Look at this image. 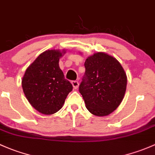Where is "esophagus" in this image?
<instances>
[{"instance_id":"esophagus-1","label":"esophagus","mask_w":155,"mask_h":155,"mask_svg":"<svg viewBox=\"0 0 155 155\" xmlns=\"http://www.w3.org/2000/svg\"><path fill=\"white\" fill-rule=\"evenodd\" d=\"M71 84H72L73 88L77 89L78 87H79V82L78 81H72L71 82Z\"/></svg>"}]
</instances>
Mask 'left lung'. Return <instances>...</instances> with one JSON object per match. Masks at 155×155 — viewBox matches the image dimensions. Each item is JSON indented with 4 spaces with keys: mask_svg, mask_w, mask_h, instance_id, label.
Listing matches in <instances>:
<instances>
[{
    "mask_svg": "<svg viewBox=\"0 0 155 155\" xmlns=\"http://www.w3.org/2000/svg\"><path fill=\"white\" fill-rule=\"evenodd\" d=\"M79 91L86 107L94 115L107 116L120 105L126 91L127 77L115 58L105 53L89 56Z\"/></svg>",
    "mask_w": 155,
    "mask_h": 155,
    "instance_id": "obj_1",
    "label": "left lung"
}]
</instances>
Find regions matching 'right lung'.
I'll return each mask as SVG.
<instances>
[{
    "label": "right lung",
    "mask_w": 155,
    "mask_h": 155,
    "mask_svg": "<svg viewBox=\"0 0 155 155\" xmlns=\"http://www.w3.org/2000/svg\"><path fill=\"white\" fill-rule=\"evenodd\" d=\"M64 53L55 50L42 53L26 70L22 79L27 100L44 114H53L59 110L73 90L58 65L59 58Z\"/></svg>",
    "instance_id": "add662e5"
}]
</instances>
